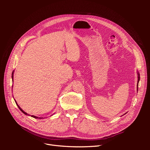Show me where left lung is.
<instances>
[{
    "mask_svg": "<svg viewBox=\"0 0 150 150\" xmlns=\"http://www.w3.org/2000/svg\"><path fill=\"white\" fill-rule=\"evenodd\" d=\"M137 74H138V83H137V91H138V83L140 79V76H139V73L138 72V71H137Z\"/></svg>",
    "mask_w": 150,
    "mask_h": 150,
    "instance_id": "8db88e82",
    "label": "left lung"
}]
</instances>
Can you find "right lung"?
<instances>
[{"label":"right lung","mask_w":150,"mask_h":150,"mask_svg":"<svg viewBox=\"0 0 150 150\" xmlns=\"http://www.w3.org/2000/svg\"><path fill=\"white\" fill-rule=\"evenodd\" d=\"M13 71L12 72V82H13ZM14 100H15V99H14ZM15 102H16V104H17V106H18V108H19V110L22 112H23L24 113V114H25V115H28V116H30V115H29L28 114V113H27V112H25V111H24L23 110H22V109L21 108V107L19 106V105H18V104H17V102H16V101L15 100ZM31 117H34V118H38V119H42V118H43V117H38V116H34V115H32V116H30Z\"/></svg>","instance_id":"add662e5"}]
</instances>
